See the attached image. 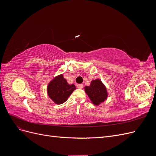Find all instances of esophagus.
Segmentation results:
<instances>
[{
    "label": "esophagus",
    "mask_w": 156,
    "mask_h": 156,
    "mask_svg": "<svg viewBox=\"0 0 156 156\" xmlns=\"http://www.w3.org/2000/svg\"><path fill=\"white\" fill-rule=\"evenodd\" d=\"M77 87L78 88H83V84H78L77 85Z\"/></svg>",
    "instance_id": "esophagus-1"
}]
</instances>
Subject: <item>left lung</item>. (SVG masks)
Returning a JSON list of instances; mask_svg holds the SVG:
<instances>
[{
	"label": "left lung",
	"mask_w": 156,
	"mask_h": 156,
	"mask_svg": "<svg viewBox=\"0 0 156 156\" xmlns=\"http://www.w3.org/2000/svg\"><path fill=\"white\" fill-rule=\"evenodd\" d=\"M84 88L90 100L95 105H99L105 101L108 97L106 87L99 79L92 80L90 86H86Z\"/></svg>",
	"instance_id": "8db88e82"
}]
</instances>
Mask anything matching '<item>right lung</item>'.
I'll return each instance as SVG.
<instances>
[{
	"mask_svg": "<svg viewBox=\"0 0 156 156\" xmlns=\"http://www.w3.org/2000/svg\"><path fill=\"white\" fill-rule=\"evenodd\" d=\"M76 89L73 84H69L63 75L55 77L48 84L47 90L49 97L56 104H62L68 100L72 93Z\"/></svg>",
	"mask_w": 156,
	"mask_h": 156,
	"instance_id": "1",
	"label": "right lung"
}]
</instances>
